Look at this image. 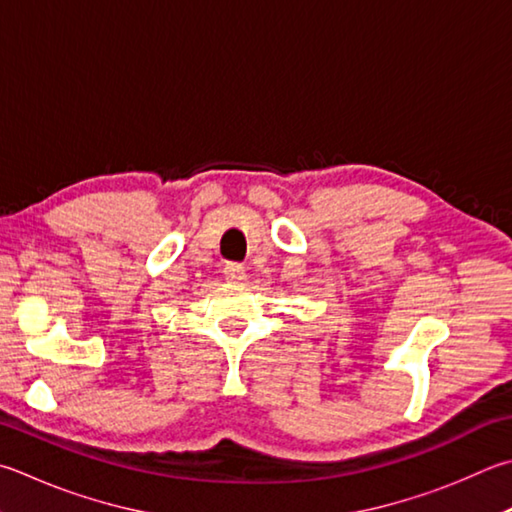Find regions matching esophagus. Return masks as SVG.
I'll list each match as a JSON object with an SVG mask.
<instances>
[{
    "label": "esophagus",
    "instance_id": "34e87169",
    "mask_svg": "<svg viewBox=\"0 0 512 512\" xmlns=\"http://www.w3.org/2000/svg\"><path fill=\"white\" fill-rule=\"evenodd\" d=\"M224 277H226V280H228L230 284L244 282V280H246L244 266H241V264H226V266H224Z\"/></svg>",
    "mask_w": 512,
    "mask_h": 512
}]
</instances>
